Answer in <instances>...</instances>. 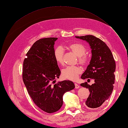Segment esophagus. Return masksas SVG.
<instances>
[{
  "instance_id": "1",
  "label": "esophagus",
  "mask_w": 128,
  "mask_h": 128,
  "mask_svg": "<svg viewBox=\"0 0 128 128\" xmlns=\"http://www.w3.org/2000/svg\"><path fill=\"white\" fill-rule=\"evenodd\" d=\"M75 88H80V86L77 83H75Z\"/></svg>"
}]
</instances>
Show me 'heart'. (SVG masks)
<instances>
[{"instance_id": "1", "label": "heart", "mask_w": 128, "mask_h": 128, "mask_svg": "<svg viewBox=\"0 0 128 128\" xmlns=\"http://www.w3.org/2000/svg\"><path fill=\"white\" fill-rule=\"evenodd\" d=\"M67 49L70 50L78 56L79 62L82 65H86L88 63V59L86 54V48L83 44L77 42H74L69 44L66 46ZM64 49L62 46H58L54 50L53 56L56 62L59 64L64 63ZM82 72V69L78 66H68L62 70V76L63 78L71 80H76Z\"/></svg>"}]
</instances>
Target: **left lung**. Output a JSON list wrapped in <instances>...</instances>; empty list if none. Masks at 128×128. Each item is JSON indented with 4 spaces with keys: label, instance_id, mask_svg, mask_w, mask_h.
Listing matches in <instances>:
<instances>
[{
    "label": "left lung",
    "instance_id": "8db88e82",
    "mask_svg": "<svg viewBox=\"0 0 128 128\" xmlns=\"http://www.w3.org/2000/svg\"><path fill=\"white\" fill-rule=\"evenodd\" d=\"M75 37L86 40L91 48V60L81 78L94 79V83L90 86L85 82L80 84V86L88 88L90 92L86 102V106L98 108L109 99L113 91L115 61L110 48L99 38L92 35Z\"/></svg>",
    "mask_w": 128,
    "mask_h": 128
}]
</instances>
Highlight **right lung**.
Masks as SVG:
<instances>
[{
	"label": "right lung",
	"mask_w": 128,
	"mask_h": 128,
	"mask_svg": "<svg viewBox=\"0 0 128 128\" xmlns=\"http://www.w3.org/2000/svg\"><path fill=\"white\" fill-rule=\"evenodd\" d=\"M57 39L49 37L37 40L26 54L23 64L22 78L29 96L48 113L59 110L63 104L64 94L75 88L70 80L55 83L61 73L53 56Z\"/></svg>",
	"instance_id": "right-lung-1"
}]
</instances>
